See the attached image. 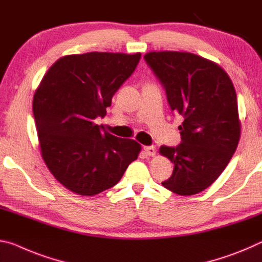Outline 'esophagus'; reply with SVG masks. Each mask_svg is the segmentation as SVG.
<instances>
[{
    "instance_id": "1",
    "label": "esophagus",
    "mask_w": 262,
    "mask_h": 262,
    "mask_svg": "<svg viewBox=\"0 0 262 262\" xmlns=\"http://www.w3.org/2000/svg\"><path fill=\"white\" fill-rule=\"evenodd\" d=\"M144 152L148 157H154L157 154V149H156V147H154V146H145L144 147Z\"/></svg>"
}]
</instances>
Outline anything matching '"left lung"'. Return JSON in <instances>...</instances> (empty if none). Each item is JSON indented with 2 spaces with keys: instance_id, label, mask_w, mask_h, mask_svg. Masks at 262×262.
I'll use <instances>...</instances> for the list:
<instances>
[{
  "instance_id": "left-lung-1",
  "label": "left lung",
  "mask_w": 262,
  "mask_h": 262,
  "mask_svg": "<svg viewBox=\"0 0 262 262\" xmlns=\"http://www.w3.org/2000/svg\"><path fill=\"white\" fill-rule=\"evenodd\" d=\"M144 58L165 87L170 109L184 118L182 143L159 149L174 164L162 186L177 195L199 194L216 181L238 146L242 123L232 81L218 63L194 53L160 51Z\"/></svg>"
}]
</instances>
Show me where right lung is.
I'll return each mask as SVG.
<instances>
[{
    "label": "right lung",
    "mask_w": 262,
    "mask_h": 262,
    "mask_svg": "<svg viewBox=\"0 0 262 262\" xmlns=\"http://www.w3.org/2000/svg\"><path fill=\"white\" fill-rule=\"evenodd\" d=\"M140 57L139 52L65 55L42 76L32 104L38 143L47 168L68 190L100 194L138 158L139 143L110 135L94 119L106 115Z\"/></svg>",
    "instance_id": "obj_1"
}]
</instances>
